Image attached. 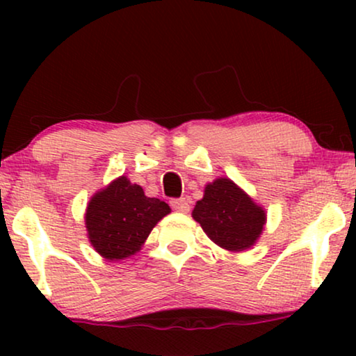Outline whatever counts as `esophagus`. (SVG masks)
<instances>
[{"mask_svg":"<svg viewBox=\"0 0 356 356\" xmlns=\"http://www.w3.org/2000/svg\"><path fill=\"white\" fill-rule=\"evenodd\" d=\"M170 206H172L175 211H178V212H189V202L186 197L172 199V201H170Z\"/></svg>","mask_w":356,"mask_h":356,"instance_id":"obj_1","label":"esophagus"}]
</instances>
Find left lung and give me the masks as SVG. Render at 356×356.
Segmentation results:
<instances>
[{"instance_id":"left-lung-1","label":"left lung","mask_w":356,"mask_h":356,"mask_svg":"<svg viewBox=\"0 0 356 356\" xmlns=\"http://www.w3.org/2000/svg\"><path fill=\"white\" fill-rule=\"evenodd\" d=\"M193 217L216 245L228 251L251 248L266 223L264 211L227 178L207 184Z\"/></svg>"}]
</instances>
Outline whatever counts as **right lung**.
<instances>
[{"instance_id": "1", "label": "right lung", "mask_w": 356, "mask_h": 356, "mask_svg": "<svg viewBox=\"0 0 356 356\" xmlns=\"http://www.w3.org/2000/svg\"><path fill=\"white\" fill-rule=\"evenodd\" d=\"M167 213V202L147 197L139 184H131L121 177L90 199L86 227L95 251L106 259L118 261L139 251Z\"/></svg>"}]
</instances>
